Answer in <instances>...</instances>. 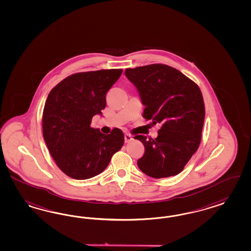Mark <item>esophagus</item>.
I'll return each mask as SVG.
<instances>
[{
  "label": "esophagus",
  "mask_w": 251,
  "mask_h": 251,
  "mask_svg": "<svg viewBox=\"0 0 251 251\" xmlns=\"http://www.w3.org/2000/svg\"><path fill=\"white\" fill-rule=\"evenodd\" d=\"M132 139H133V137L130 134H126L125 135V141L126 142H129Z\"/></svg>",
  "instance_id": "1"
}]
</instances>
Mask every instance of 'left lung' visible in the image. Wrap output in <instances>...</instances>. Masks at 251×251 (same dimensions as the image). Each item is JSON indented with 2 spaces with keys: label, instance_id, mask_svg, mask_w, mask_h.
Wrapping results in <instances>:
<instances>
[{
  "label": "left lung",
  "instance_id": "1",
  "mask_svg": "<svg viewBox=\"0 0 251 251\" xmlns=\"http://www.w3.org/2000/svg\"><path fill=\"white\" fill-rule=\"evenodd\" d=\"M126 76L138 88L143 118L160 124L156 139L137 135L145 151L138 167L154 178L176 176L197 151L202 138L204 103L199 86L165 64L128 68Z\"/></svg>",
  "mask_w": 251,
  "mask_h": 251
}]
</instances>
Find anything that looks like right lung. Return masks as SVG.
I'll use <instances>...</instances> for the list:
<instances>
[{
  "label": "right lung",
  "mask_w": 251,
  "mask_h": 251,
  "mask_svg": "<svg viewBox=\"0 0 251 251\" xmlns=\"http://www.w3.org/2000/svg\"><path fill=\"white\" fill-rule=\"evenodd\" d=\"M123 70L77 73L50 91L43 112V135L56 166L75 179L100 174L124 145V133L109 135L91 127L94 115L106 107V95Z\"/></svg>",
  "instance_id": "add662e5"
}]
</instances>
